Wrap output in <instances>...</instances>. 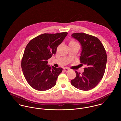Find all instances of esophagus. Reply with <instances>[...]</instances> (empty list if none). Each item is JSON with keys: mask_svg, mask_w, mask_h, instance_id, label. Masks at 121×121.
<instances>
[{"mask_svg": "<svg viewBox=\"0 0 121 121\" xmlns=\"http://www.w3.org/2000/svg\"><path fill=\"white\" fill-rule=\"evenodd\" d=\"M64 70L65 71V72H68L69 70V69L67 68H64Z\"/></svg>", "mask_w": 121, "mask_h": 121, "instance_id": "34e87169", "label": "esophagus"}]
</instances>
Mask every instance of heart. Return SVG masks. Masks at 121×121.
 Wrapping results in <instances>:
<instances>
[{
  "label": "heart",
  "instance_id": "obj_1",
  "mask_svg": "<svg viewBox=\"0 0 121 121\" xmlns=\"http://www.w3.org/2000/svg\"><path fill=\"white\" fill-rule=\"evenodd\" d=\"M70 44H78L76 42H75V41L73 40H72L70 42H69Z\"/></svg>",
  "mask_w": 121,
  "mask_h": 121
}]
</instances>
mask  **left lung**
I'll list each match as a JSON object with an SVG mask.
<instances>
[{
  "label": "left lung",
  "instance_id": "left-lung-1",
  "mask_svg": "<svg viewBox=\"0 0 121 121\" xmlns=\"http://www.w3.org/2000/svg\"><path fill=\"white\" fill-rule=\"evenodd\" d=\"M71 36L82 46L80 60L86 68L82 74L75 71L76 76L71 83L80 90H91L97 85L104 76L107 60L106 52L96 37L83 33H73Z\"/></svg>",
  "mask_w": 121,
  "mask_h": 121
}]
</instances>
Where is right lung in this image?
Listing matches in <instances>:
<instances>
[{"label": "right lung", "instance_id": "obj_1", "mask_svg": "<svg viewBox=\"0 0 121 121\" xmlns=\"http://www.w3.org/2000/svg\"><path fill=\"white\" fill-rule=\"evenodd\" d=\"M67 32L39 35L28 43L21 60L24 75L28 84L35 89L45 91L56 83L62 69L48 65V60L56 52Z\"/></svg>", "mask_w": 121, "mask_h": 121}]
</instances>
